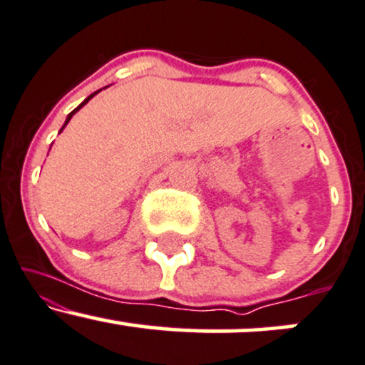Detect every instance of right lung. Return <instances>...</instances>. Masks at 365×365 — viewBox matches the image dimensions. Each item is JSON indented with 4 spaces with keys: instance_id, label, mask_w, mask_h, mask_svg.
Here are the masks:
<instances>
[{
    "instance_id": "1",
    "label": "right lung",
    "mask_w": 365,
    "mask_h": 365,
    "mask_svg": "<svg viewBox=\"0 0 365 365\" xmlns=\"http://www.w3.org/2000/svg\"><path fill=\"white\" fill-rule=\"evenodd\" d=\"M98 91H100V90H98ZM98 91H95V93H93V95H90V96H88V98H86V100H85V102H83V103H81V105H78V107H76V108H74V110H73V112H71V113H69V115H68V118H66V122H64V125H63V129H64V127H66V125H68V122H69V120H71V117H73V115H74V113H76V112H78V110H80V108H81V107H83V105H85V103H88V100H90V98H93V96H95V95H96V93H98ZM63 129H61V130H63ZM61 130H59V133H61Z\"/></svg>"
}]
</instances>
